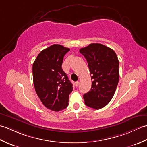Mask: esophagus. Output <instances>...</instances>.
<instances>
[{"label":"esophagus","instance_id":"esophagus-1","mask_svg":"<svg viewBox=\"0 0 147 147\" xmlns=\"http://www.w3.org/2000/svg\"><path fill=\"white\" fill-rule=\"evenodd\" d=\"M79 84H80L79 82H75V83H74V85H75L76 86H78L79 85Z\"/></svg>","mask_w":147,"mask_h":147}]
</instances>
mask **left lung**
Masks as SVG:
<instances>
[{
  "instance_id": "obj_1",
  "label": "left lung",
  "mask_w": 147,
  "mask_h": 147,
  "mask_svg": "<svg viewBox=\"0 0 147 147\" xmlns=\"http://www.w3.org/2000/svg\"><path fill=\"white\" fill-rule=\"evenodd\" d=\"M80 52L88 62L92 80V88L83 95L89 107L100 109L113 97L119 78V60L112 49L100 43H91Z\"/></svg>"
}]
</instances>
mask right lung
Returning a JSON list of instances; mask_svg holds the SVG:
<instances>
[{
  "label": "right lung",
  "instance_id": "add662e5",
  "mask_svg": "<svg viewBox=\"0 0 147 147\" xmlns=\"http://www.w3.org/2000/svg\"><path fill=\"white\" fill-rule=\"evenodd\" d=\"M69 49L54 44L40 52L32 67L34 86L45 107L59 111L68 105L73 85L62 69L64 56Z\"/></svg>",
  "mask_w": 147,
  "mask_h": 147
}]
</instances>
